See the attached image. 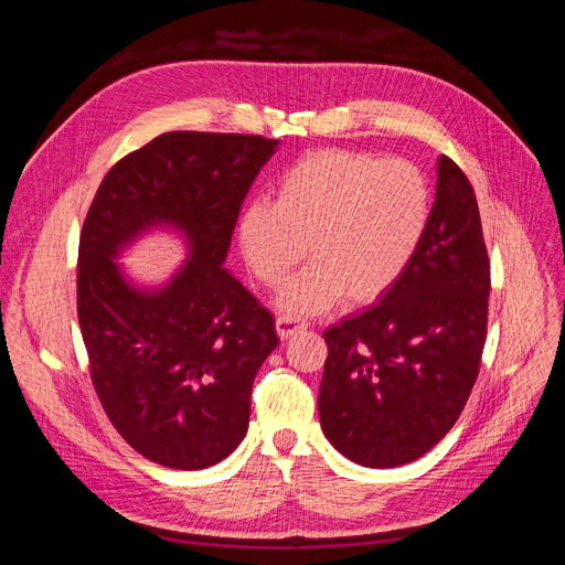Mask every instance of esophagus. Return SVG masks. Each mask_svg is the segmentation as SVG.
<instances>
[{
	"label": "esophagus",
	"instance_id": "34e87169",
	"mask_svg": "<svg viewBox=\"0 0 565 565\" xmlns=\"http://www.w3.org/2000/svg\"><path fill=\"white\" fill-rule=\"evenodd\" d=\"M306 324H309V322H303L301 318L289 316V313H280V316L276 318V330H278L280 339H289L292 334L306 330Z\"/></svg>",
	"mask_w": 565,
	"mask_h": 565
}]
</instances>
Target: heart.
Wrapping results in <instances>:
<instances>
[{
  "instance_id": "obj_1",
  "label": "heart",
  "mask_w": 565,
  "mask_h": 565,
  "mask_svg": "<svg viewBox=\"0 0 565 565\" xmlns=\"http://www.w3.org/2000/svg\"><path fill=\"white\" fill-rule=\"evenodd\" d=\"M431 216L424 174L405 160L355 150H316L278 179L270 202L245 210L237 235L252 273L280 285L306 254L313 262L280 299L318 313L341 297H382L413 259Z\"/></svg>"
}]
</instances>
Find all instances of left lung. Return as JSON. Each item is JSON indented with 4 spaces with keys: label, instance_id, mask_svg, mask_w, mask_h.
Instances as JSON below:
<instances>
[{
    "label": "left lung",
    "instance_id": "left-lung-1",
    "mask_svg": "<svg viewBox=\"0 0 565 565\" xmlns=\"http://www.w3.org/2000/svg\"><path fill=\"white\" fill-rule=\"evenodd\" d=\"M490 259L465 172L438 160L436 202L401 278L324 332L318 409L332 446L372 469L429 452L465 409L488 334Z\"/></svg>",
    "mask_w": 565,
    "mask_h": 565
}]
</instances>
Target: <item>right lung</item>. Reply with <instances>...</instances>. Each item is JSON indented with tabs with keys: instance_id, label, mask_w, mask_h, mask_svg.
I'll list each match as a JSON object with an SVG mask.
<instances>
[{
	"instance_id": "1",
	"label": "right lung",
	"mask_w": 565,
	"mask_h": 565,
	"mask_svg": "<svg viewBox=\"0 0 565 565\" xmlns=\"http://www.w3.org/2000/svg\"><path fill=\"white\" fill-rule=\"evenodd\" d=\"M276 146L256 134H160L113 164L84 218L77 318L89 377L117 434L156 465L207 469L247 434L254 377L280 339L270 311L221 264ZM150 223L183 227L194 259L143 296L111 256Z\"/></svg>"
}]
</instances>
